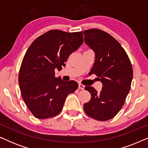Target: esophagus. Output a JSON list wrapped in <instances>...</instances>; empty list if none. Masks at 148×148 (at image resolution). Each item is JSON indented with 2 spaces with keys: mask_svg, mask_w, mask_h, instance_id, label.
Instances as JSON below:
<instances>
[{
  "mask_svg": "<svg viewBox=\"0 0 148 148\" xmlns=\"http://www.w3.org/2000/svg\"><path fill=\"white\" fill-rule=\"evenodd\" d=\"M84 88H85V86H84V85H82V84H79V89H82V90H84Z\"/></svg>",
  "mask_w": 148,
  "mask_h": 148,
  "instance_id": "34e87169",
  "label": "esophagus"
}]
</instances>
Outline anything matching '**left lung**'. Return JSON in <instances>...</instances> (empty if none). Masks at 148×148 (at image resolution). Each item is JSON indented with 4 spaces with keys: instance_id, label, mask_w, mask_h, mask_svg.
<instances>
[{
    "instance_id": "left-lung-1",
    "label": "left lung",
    "mask_w": 148,
    "mask_h": 148,
    "mask_svg": "<svg viewBox=\"0 0 148 148\" xmlns=\"http://www.w3.org/2000/svg\"><path fill=\"white\" fill-rule=\"evenodd\" d=\"M84 35L85 42L96 56L90 73L99 77L102 84L100 92L92 86L85 88L92 97L84 104V109L89 116L96 120H110L120 111L130 90L132 66L126 52L110 34L91 29L85 30Z\"/></svg>"
}]
</instances>
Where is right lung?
I'll list each match as a JSON object with an SVG mask.
<instances>
[{"label":"right lung","instance_id":"right-lung-1","mask_svg":"<svg viewBox=\"0 0 148 148\" xmlns=\"http://www.w3.org/2000/svg\"><path fill=\"white\" fill-rule=\"evenodd\" d=\"M84 42L83 32L50 30L32 42L22 60L19 73L21 96L36 118L53 117L62 110L66 96L78 88L74 81L55 77L69 56Z\"/></svg>","mask_w":148,"mask_h":148}]
</instances>
